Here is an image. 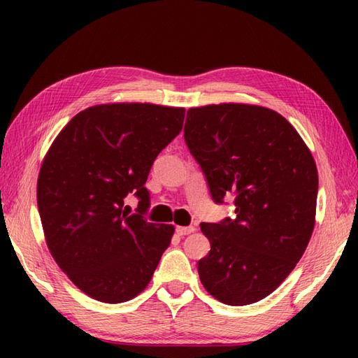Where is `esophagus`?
Wrapping results in <instances>:
<instances>
[{"instance_id": "esophagus-1", "label": "esophagus", "mask_w": 358, "mask_h": 358, "mask_svg": "<svg viewBox=\"0 0 358 358\" xmlns=\"http://www.w3.org/2000/svg\"><path fill=\"white\" fill-rule=\"evenodd\" d=\"M194 231H195L194 226H177V229H175V232L181 235V237H183V235H189Z\"/></svg>"}]
</instances>
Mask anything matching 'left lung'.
<instances>
[{"mask_svg":"<svg viewBox=\"0 0 358 358\" xmlns=\"http://www.w3.org/2000/svg\"><path fill=\"white\" fill-rule=\"evenodd\" d=\"M185 141L212 200L234 196L235 217L201 223L210 250L204 289L224 305L263 300L299 263L314 231L317 166L286 118L249 104L187 110Z\"/></svg>","mask_w":358,"mask_h":358,"instance_id":"left-lung-1","label":"left lung"}]
</instances>
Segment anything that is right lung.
Masks as SVG:
<instances>
[{
  "mask_svg": "<svg viewBox=\"0 0 358 358\" xmlns=\"http://www.w3.org/2000/svg\"><path fill=\"white\" fill-rule=\"evenodd\" d=\"M183 108L120 103L77 113L53 141L38 177L36 200L52 257L92 299L138 295L171 245L172 224L144 218L150 167L181 132ZM139 199L129 215L125 196Z\"/></svg>",
  "mask_w": 358,
  "mask_h": 358,
  "instance_id": "1",
  "label": "right lung"
}]
</instances>
